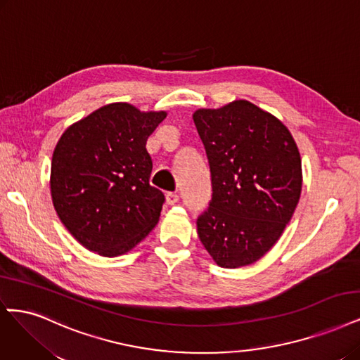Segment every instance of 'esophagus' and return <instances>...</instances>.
I'll use <instances>...</instances> for the list:
<instances>
[{
  "label": "esophagus",
  "mask_w": 360,
  "mask_h": 360,
  "mask_svg": "<svg viewBox=\"0 0 360 360\" xmlns=\"http://www.w3.org/2000/svg\"><path fill=\"white\" fill-rule=\"evenodd\" d=\"M165 201H167V204H168V205H174V204H177V202H179V195H177V193H172V192H169V193H167V195H165Z\"/></svg>",
  "instance_id": "1"
}]
</instances>
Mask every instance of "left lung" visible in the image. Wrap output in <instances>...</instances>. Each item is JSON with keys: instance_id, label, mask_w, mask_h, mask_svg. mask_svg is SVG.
Listing matches in <instances>:
<instances>
[{"instance_id": "obj_1", "label": "left lung", "mask_w": 360, "mask_h": 360, "mask_svg": "<svg viewBox=\"0 0 360 360\" xmlns=\"http://www.w3.org/2000/svg\"><path fill=\"white\" fill-rule=\"evenodd\" d=\"M192 119L213 186L198 235L219 266L252 265L278 241L300 202L298 146L280 119L245 100L198 108Z\"/></svg>"}]
</instances>
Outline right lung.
<instances>
[{
    "instance_id": "right-lung-1",
    "label": "right lung",
    "mask_w": 360,
    "mask_h": 360,
    "mask_svg": "<svg viewBox=\"0 0 360 360\" xmlns=\"http://www.w3.org/2000/svg\"><path fill=\"white\" fill-rule=\"evenodd\" d=\"M165 117L167 111L113 103L60 135L51 195L58 217L84 249L105 257L125 255L158 225L165 198L148 183L146 141Z\"/></svg>"
}]
</instances>
